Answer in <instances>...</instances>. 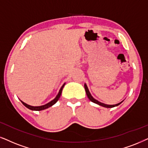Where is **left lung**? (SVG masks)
Returning <instances> with one entry per match:
<instances>
[{"label":"left lung","mask_w":148,"mask_h":148,"mask_svg":"<svg viewBox=\"0 0 148 148\" xmlns=\"http://www.w3.org/2000/svg\"><path fill=\"white\" fill-rule=\"evenodd\" d=\"M84 86H85V91H86V94H87L88 98H89V100L91 101V102H93V103H96L97 104H98V105L103 106V107H105V108H113V107H115V106H117L119 105V104H120L121 102H123V101H124V100H123V101H121V102H119V103H118V104H112V105H110V104H104V103H102V102H99L98 100H96V99H95V98H93V97L91 96V94L90 93V92H89V89H88L87 85H86V83H85V85H84Z\"/></svg>","instance_id":"obj_1"}]
</instances>
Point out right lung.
Here are the masks:
<instances>
[{
  "label": "right lung",
  "mask_w": 148,
  "mask_h": 148,
  "mask_svg": "<svg viewBox=\"0 0 148 148\" xmlns=\"http://www.w3.org/2000/svg\"><path fill=\"white\" fill-rule=\"evenodd\" d=\"M65 83L63 84V85H62V87H61L60 90H59V93H58V94L57 95V96L55 97V98L53 99V100L50 101V102H48V103L44 104V105L38 106H31V105H29V104H26L25 102H22V100H20V101H21L22 103L24 105L26 106V107L28 108H29V109H30V110H32V111H42V110L46 109V108H49V107H50V106H52V105H54V104H55L56 103V102H57V101L59 100V98H60V96H61V93H62L63 88V87H64V86H65Z\"/></svg>",
  "instance_id": "right-lung-1"
}]
</instances>
